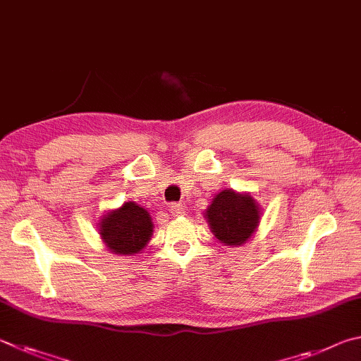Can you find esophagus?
<instances>
[{"instance_id":"obj_1","label":"esophagus","mask_w":361,"mask_h":361,"mask_svg":"<svg viewBox=\"0 0 361 361\" xmlns=\"http://www.w3.org/2000/svg\"><path fill=\"white\" fill-rule=\"evenodd\" d=\"M169 212L172 213V216H183L185 214V208H183L181 203H172V205L169 207Z\"/></svg>"}]
</instances>
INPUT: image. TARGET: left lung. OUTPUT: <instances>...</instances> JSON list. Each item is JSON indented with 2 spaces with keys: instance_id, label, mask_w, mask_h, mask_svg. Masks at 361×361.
<instances>
[{
  "instance_id": "1",
  "label": "left lung",
  "mask_w": 361,
  "mask_h": 361,
  "mask_svg": "<svg viewBox=\"0 0 361 361\" xmlns=\"http://www.w3.org/2000/svg\"><path fill=\"white\" fill-rule=\"evenodd\" d=\"M205 219L216 238L227 246H241L259 226L260 208L249 194L224 189L205 209Z\"/></svg>"
}]
</instances>
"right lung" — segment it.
Listing matches in <instances>:
<instances>
[{
    "label": "right lung",
    "instance_id": "right-lung-1",
    "mask_svg": "<svg viewBox=\"0 0 361 361\" xmlns=\"http://www.w3.org/2000/svg\"><path fill=\"white\" fill-rule=\"evenodd\" d=\"M99 235L110 252L139 254L153 235L152 216L135 202H124L120 208L102 216Z\"/></svg>",
    "mask_w": 361,
    "mask_h": 361
}]
</instances>
